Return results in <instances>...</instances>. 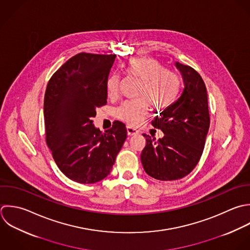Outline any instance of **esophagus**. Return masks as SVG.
Wrapping results in <instances>:
<instances>
[{
	"label": "esophagus",
	"mask_w": 250,
	"mask_h": 250,
	"mask_svg": "<svg viewBox=\"0 0 250 250\" xmlns=\"http://www.w3.org/2000/svg\"><path fill=\"white\" fill-rule=\"evenodd\" d=\"M126 131H127V135L128 136H135L139 134V131L136 128H133L131 126H127L126 127Z\"/></svg>",
	"instance_id": "obj_1"
}]
</instances>
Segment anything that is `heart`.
I'll list each match as a JSON object with an SVG mask.
<instances>
[{
	"instance_id": "1",
	"label": "heart",
	"mask_w": 250,
	"mask_h": 250,
	"mask_svg": "<svg viewBox=\"0 0 250 250\" xmlns=\"http://www.w3.org/2000/svg\"><path fill=\"white\" fill-rule=\"evenodd\" d=\"M124 73L141 81L134 101L125 102L117 111L121 121L135 125L149 110V103L156 109L168 107L175 99L179 85V77L171 70L164 68L161 62L151 57H133L124 65ZM120 78L113 74L106 81L109 97L118 94Z\"/></svg>"
}]
</instances>
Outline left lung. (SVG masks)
I'll list each match as a JSON object with an SVG mask.
<instances>
[{
	"mask_svg": "<svg viewBox=\"0 0 250 250\" xmlns=\"http://www.w3.org/2000/svg\"><path fill=\"white\" fill-rule=\"evenodd\" d=\"M184 80V90L173 104L152 121L165 136L159 140L143 134L141 153L145 172L161 181L178 180L198 165L206 144L210 119L208 92L201 75L192 67L176 62Z\"/></svg>",
	"mask_w": 250,
	"mask_h": 250,
	"instance_id": "1",
	"label": "left lung"
}]
</instances>
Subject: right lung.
I'll list each match as a JSON object with an SVG mask.
<instances>
[{
    "label": "right lung",
    "mask_w": 250,
    "mask_h": 250,
    "mask_svg": "<svg viewBox=\"0 0 250 250\" xmlns=\"http://www.w3.org/2000/svg\"><path fill=\"white\" fill-rule=\"evenodd\" d=\"M115 54L80 52L49 79L43 100L45 142L61 172L81 184L110 174L127 131L115 121L101 132L93 125L96 109L107 104L106 81Z\"/></svg>",
    "instance_id": "1"
}]
</instances>
